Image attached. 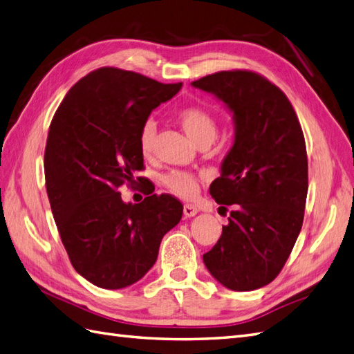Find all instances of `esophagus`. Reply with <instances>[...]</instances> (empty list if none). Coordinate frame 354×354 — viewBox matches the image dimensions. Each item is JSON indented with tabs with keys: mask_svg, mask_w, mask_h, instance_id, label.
Masks as SVG:
<instances>
[{
	"mask_svg": "<svg viewBox=\"0 0 354 354\" xmlns=\"http://www.w3.org/2000/svg\"><path fill=\"white\" fill-rule=\"evenodd\" d=\"M183 213H185V216L186 218H194L195 214L198 213V209L195 205H192V204H185V207H183Z\"/></svg>",
	"mask_w": 354,
	"mask_h": 354,
	"instance_id": "esophagus-1",
	"label": "esophagus"
}]
</instances>
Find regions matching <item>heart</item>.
Here are the masks:
<instances>
[{"label":"heart","mask_w":354,"mask_h":354,"mask_svg":"<svg viewBox=\"0 0 354 354\" xmlns=\"http://www.w3.org/2000/svg\"><path fill=\"white\" fill-rule=\"evenodd\" d=\"M177 122L180 127L191 140L198 144H212L218 135V123L209 111L203 106H185L177 112ZM156 140V123L147 120L140 129L138 135V145L144 158L151 156ZM162 183L169 192L182 198H194L198 192V177L194 172L171 169L162 176Z\"/></svg>","instance_id":"b5f03b06"}]
</instances>
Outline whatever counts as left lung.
Instances as JSON below:
<instances>
[{
  "label": "left lung",
  "mask_w": 354,
  "mask_h": 354,
  "mask_svg": "<svg viewBox=\"0 0 354 354\" xmlns=\"http://www.w3.org/2000/svg\"><path fill=\"white\" fill-rule=\"evenodd\" d=\"M192 85L225 103L236 131L221 177L210 185L214 201L236 209L204 264L230 290L261 288L279 274L304 223V132L286 94L255 72H218Z\"/></svg>",
  "instance_id": "1"
}]
</instances>
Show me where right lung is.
<instances>
[{
  "instance_id": "right-lung-1",
  "label": "right lung",
  "mask_w": 354,
  "mask_h": 354,
  "mask_svg": "<svg viewBox=\"0 0 354 354\" xmlns=\"http://www.w3.org/2000/svg\"><path fill=\"white\" fill-rule=\"evenodd\" d=\"M178 84L100 67L77 81L50 122L45 178L57 228L75 270L96 287L132 286L158 260L162 237L182 219L174 196L124 203L118 189L144 168L140 129ZM142 183V177H136Z\"/></svg>"
}]
</instances>
